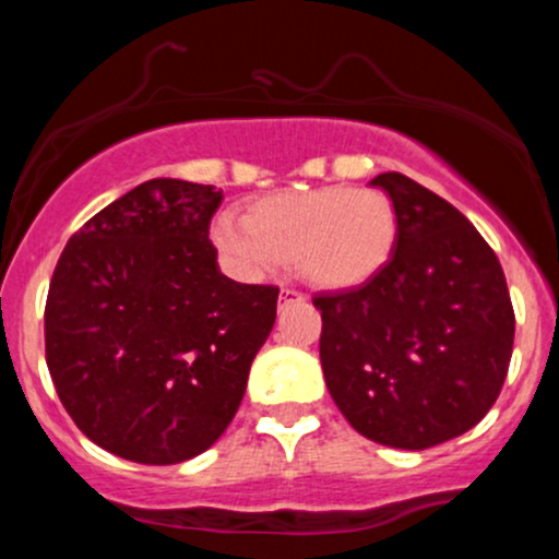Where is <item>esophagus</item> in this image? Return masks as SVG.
<instances>
[{"label": "esophagus", "instance_id": "1", "mask_svg": "<svg viewBox=\"0 0 559 559\" xmlns=\"http://www.w3.org/2000/svg\"><path fill=\"white\" fill-rule=\"evenodd\" d=\"M299 292H294V288H281V305H288V301H301Z\"/></svg>", "mask_w": 559, "mask_h": 559}]
</instances>
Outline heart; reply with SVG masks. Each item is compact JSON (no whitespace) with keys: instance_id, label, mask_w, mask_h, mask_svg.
I'll return each mask as SVG.
<instances>
[{"instance_id":"b5f03b06","label":"heart","mask_w":559,"mask_h":559,"mask_svg":"<svg viewBox=\"0 0 559 559\" xmlns=\"http://www.w3.org/2000/svg\"><path fill=\"white\" fill-rule=\"evenodd\" d=\"M396 234V207L383 191L323 186L262 197L243 221L221 215L213 243L243 278L292 262L310 286L346 292L370 284L389 265Z\"/></svg>"}]
</instances>
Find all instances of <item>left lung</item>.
Listing matches in <instances>:
<instances>
[{"label":"left lung","mask_w":559,"mask_h":559,"mask_svg":"<svg viewBox=\"0 0 559 559\" xmlns=\"http://www.w3.org/2000/svg\"><path fill=\"white\" fill-rule=\"evenodd\" d=\"M400 234L370 284L320 294V362L333 402L365 439L428 449L471 431L502 391L515 312L497 254L457 207L402 173Z\"/></svg>","instance_id":"left-lung-1"}]
</instances>
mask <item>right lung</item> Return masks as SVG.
Segmentation results:
<instances>
[{"mask_svg": "<svg viewBox=\"0 0 559 559\" xmlns=\"http://www.w3.org/2000/svg\"><path fill=\"white\" fill-rule=\"evenodd\" d=\"M223 189L152 178L70 236L44 310L57 396L94 444L176 465L221 439L275 323L278 288L221 273Z\"/></svg>", "mask_w": 559, "mask_h": 559, "instance_id": "right-lung-1", "label": "right lung"}]
</instances>
